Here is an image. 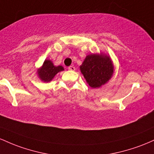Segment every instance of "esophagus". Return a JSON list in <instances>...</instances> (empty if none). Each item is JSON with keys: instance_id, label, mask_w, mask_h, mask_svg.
Instances as JSON below:
<instances>
[{"instance_id": "obj_1", "label": "esophagus", "mask_w": 154, "mask_h": 154, "mask_svg": "<svg viewBox=\"0 0 154 154\" xmlns=\"http://www.w3.org/2000/svg\"><path fill=\"white\" fill-rule=\"evenodd\" d=\"M68 70H75V68L74 66H70V67H68Z\"/></svg>"}]
</instances>
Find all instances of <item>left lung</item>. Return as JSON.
Listing matches in <instances>:
<instances>
[{
  "label": "left lung",
  "instance_id": "1",
  "mask_svg": "<svg viewBox=\"0 0 154 154\" xmlns=\"http://www.w3.org/2000/svg\"><path fill=\"white\" fill-rule=\"evenodd\" d=\"M80 70L86 82L92 88H99L107 84L114 73V65L110 55L103 52L88 54Z\"/></svg>",
  "mask_w": 154,
  "mask_h": 154
}]
</instances>
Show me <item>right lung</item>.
<instances>
[{"label": "right lung", "mask_w": 154, "mask_h": 154, "mask_svg": "<svg viewBox=\"0 0 154 154\" xmlns=\"http://www.w3.org/2000/svg\"><path fill=\"white\" fill-rule=\"evenodd\" d=\"M65 70L62 65L55 66L52 61L46 59L42 66L37 69V75L40 80L43 82H50L53 80L59 72Z\"/></svg>", "instance_id": "right-lung-1"}]
</instances>
